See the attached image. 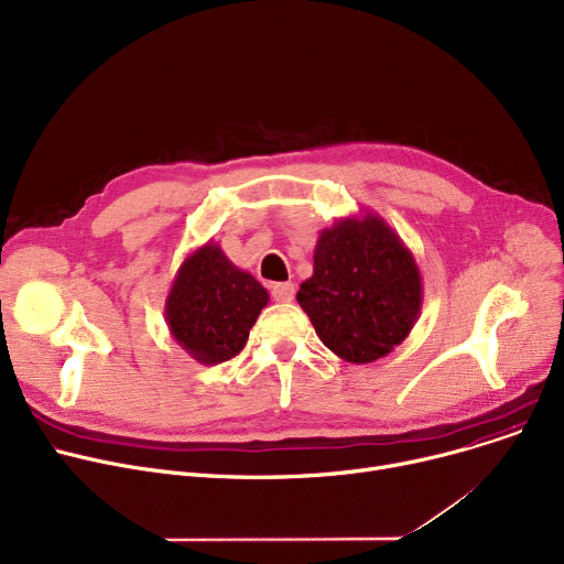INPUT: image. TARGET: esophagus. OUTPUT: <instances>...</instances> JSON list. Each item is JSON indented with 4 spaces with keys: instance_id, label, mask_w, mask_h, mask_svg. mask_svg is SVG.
<instances>
[{
    "instance_id": "1",
    "label": "esophagus",
    "mask_w": 564,
    "mask_h": 564,
    "mask_svg": "<svg viewBox=\"0 0 564 564\" xmlns=\"http://www.w3.org/2000/svg\"><path fill=\"white\" fill-rule=\"evenodd\" d=\"M272 297L281 304H288L294 300V285L292 283H274L272 285Z\"/></svg>"
}]
</instances>
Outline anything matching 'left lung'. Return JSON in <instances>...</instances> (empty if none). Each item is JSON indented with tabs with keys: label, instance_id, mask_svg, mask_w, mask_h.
<instances>
[{
	"label": "left lung",
	"instance_id": "1",
	"mask_svg": "<svg viewBox=\"0 0 564 564\" xmlns=\"http://www.w3.org/2000/svg\"><path fill=\"white\" fill-rule=\"evenodd\" d=\"M297 302L336 357L372 364L411 334L423 308V279L400 235L364 210L319 230L313 276Z\"/></svg>",
	"mask_w": 564,
	"mask_h": 564
}]
</instances>
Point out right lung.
<instances>
[{
	"label": "right lung",
	"instance_id": "1",
	"mask_svg": "<svg viewBox=\"0 0 564 564\" xmlns=\"http://www.w3.org/2000/svg\"><path fill=\"white\" fill-rule=\"evenodd\" d=\"M267 302V290L210 240L177 267L164 317L171 338L194 361L215 366L232 359L247 345Z\"/></svg>",
	"mask_w": 564,
	"mask_h": 564
}]
</instances>
